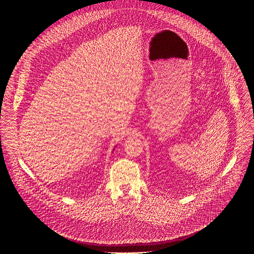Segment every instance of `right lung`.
<instances>
[{
    "mask_svg": "<svg viewBox=\"0 0 254 254\" xmlns=\"http://www.w3.org/2000/svg\"><path fill=\"white\" fill-rule=\"evenodd\" d=\"M114 150H115V149H114Z\"/></svg>",
    "mask_w": 254,
    "mask_h": 254,
    "instance_id": "obj_1",
    "label": "right lung"
}]
</instances>
